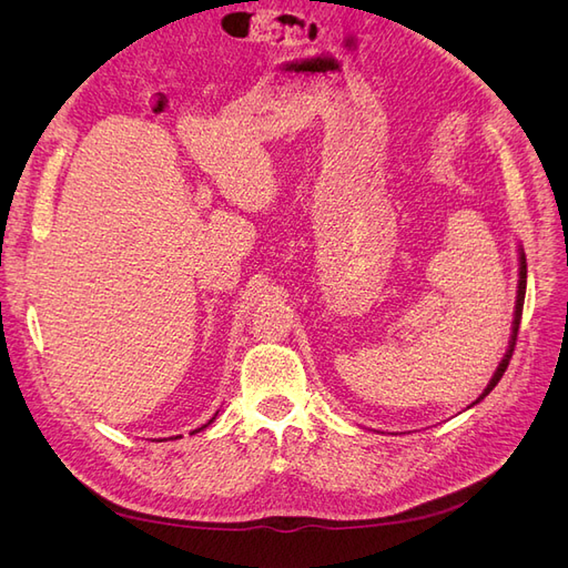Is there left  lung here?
<instances>
[{
	"instance_id": "8db88e82",
	"label": "left lung",
	"mask_w": 568,
	"mask_h": 568,
	"mask_svg": "<svg viewBox=\"0 0 568 568\" xmlns=\"http://www.w3.org/2000/svg\"><path fill=\"white\" fill-rule=\"evenodd\" d=\"M524 296H526V255H524V251H521V257H519V291H517V311H514V322H511V341H509V348H507V353H505V357H503V363L497 365V369H495V374H493V379H490V384L486 386V390L478 395L476 398V403H480L486 398V395L497 386V382L503 379V374H505V369H507V365H509V359H511V353H514V346H517V334H519V324H521V313H524ZM476 403H471V405H476Z\"/></svg>"
}]
</instances>
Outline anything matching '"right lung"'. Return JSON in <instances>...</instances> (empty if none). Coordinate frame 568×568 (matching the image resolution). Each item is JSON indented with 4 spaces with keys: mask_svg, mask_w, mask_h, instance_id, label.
I'll return each instance as SVG.
<instances>
[{
    "mask_svg": "<svg viewBox=\"0 0 568 568\" xmlns=\"http://www.w3.org/2000/svg\"><path fill=\"white\" fill-rule=\"evenodd\" d=\"M213 419H215V417H213ZM213 419H211V422H213ZM211 422H209V424H211ZM209 424H205V426H209ZM205 426H201V428H205ZM201 428H196V432H201ZM178 438H180V436H178Z\"/></svg>",
    "mask_w": 568,
    "mask_h": 568,
    "instance_id": "obj_1",
    "label": "right lung"
}]
</instances>
